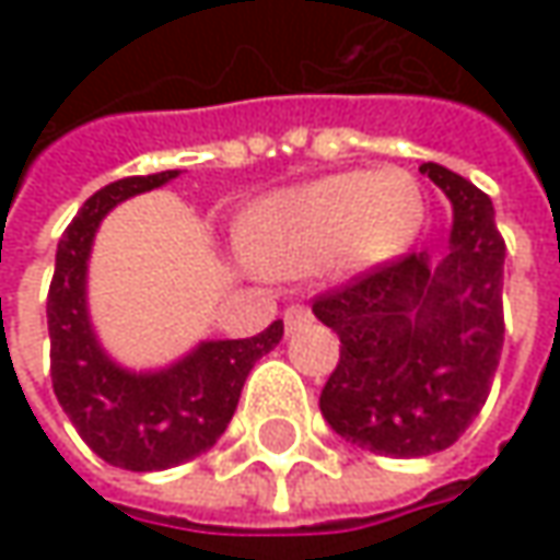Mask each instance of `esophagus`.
<instances>
[{
	"label": "esophagus",
	"instance_id": "1",
	"mask_svg": "<svg viewBox=\"0 0 560 560\" xmlns=\"http://www.w3.org/2000/svg\"><path fill=\"white\" fill-rule=\"evenodd\" d=\"M283 324H287V334H295L299 327L312 324V308H305V305H290V308L283 312Z\"/></svg>",
	"mask_w": 560,
	"mask_h": 560
}]
</instances>
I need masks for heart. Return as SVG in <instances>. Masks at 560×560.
Returning a JSON list of instances; mask_svg holds the SVG:
<instances>
[{"mask_svg": "<svg viewBox=\"0 0 560 560\" xmlns=\"http://www.w3.org/2000/svg\"><path fill=\"white\" fill-rule=\"evenodd\" d=\"M423 196L408 171H352L277 189L236 226V248L265 277H305L317 268L364 273L398 258L418 236Z\"/></svg>", "mask_w": 560, "mask_h": 560, "instance_id": "obj_1", "label": "heart"}]
</instances>
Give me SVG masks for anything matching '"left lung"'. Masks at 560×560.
<instances>
[{"instance_id": "left-lung-1", "label": "left lung", "mask_w": 560, "mask_h": 560, "mask_svg": "<svg viewBox=\"0 0 560 560\" xmlns=\"http://www.w3.org/2000/svg\"><path fill=\"white\" fill-rule=\"evenodd\" d=\"M455 208L442 258L411 252L317 295L339 336L320 415L358 448L420 458L448 448L486 405L505 342V240L483 189L420 164Z\"/></svg>"}]
</instances>
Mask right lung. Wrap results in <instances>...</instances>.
Listing matches in <instances>:
<instances>
[{
    "mask_svg": "<svg viewBox=\"0 0 560 560\" xmlns=\"http://www.w3.org/2000/svg\"><path fill=\"white\" fill-rule=\"evenodd\" d=\"M177 171L124 177L93 192L55 252L46 302L58 405L102 462L164 470L208 452L233 418L252 364L283 339V320L248 339H208L162 371H127L105 355L86 312V265L102 218L130 196L159 189Z\"/></svg>",
    "mask_w": 560,
    "mask_h": 560,
    "instance_id": "add662e5",
    "label": "right lung"
}]
</instances>
